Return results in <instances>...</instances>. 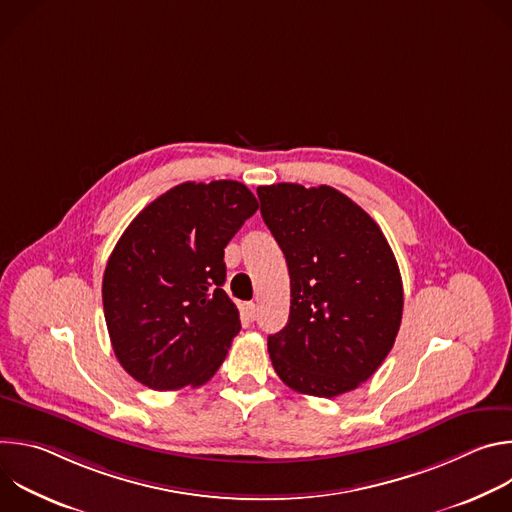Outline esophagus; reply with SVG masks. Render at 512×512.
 <instances>
[{"label":"esophagus","mask_w":512,"mask_h":512,"mask_svg":"<svg viewBox=\"0 0 512 512\" xmlns=\"http://www.w3.org/2000/svg\"><path fill=\"white\" fill-rule=\"evenodd\" d=\"M245 316H247V320H255V316H257V306H255L253 302L245 304Z\"/></svg>","instance_id":"34e87169"}]
</instances>
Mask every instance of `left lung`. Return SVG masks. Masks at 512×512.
Instances as JSON below:
<instances>
[{"label":"left lung","instance_id":"obj_1","mask_svg":"<svg viewBox=\"0 0 512 512\" xmlns=\"http://www.w3.org/2000/svg\"><path fill=\"white\" fill-rule=\"evenodd\" d=\"M261 216L289 269V320L267 338L279 379L338 397L371 379L403 316L395 255L373 218L330 186H259Z\"/></svg>","mask_w":512,"mask_h":512}]
</instances>
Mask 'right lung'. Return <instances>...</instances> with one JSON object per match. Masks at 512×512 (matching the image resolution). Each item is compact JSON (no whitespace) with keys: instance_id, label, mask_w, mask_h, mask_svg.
Instances as JSON below:
<instances>
[{"instance_id":"add662e5","label":"right lung","mask_w":512,"mask_h":512,"mask_svg":"<svg viewBox=\"0 0 512 512\" xmlns=\"http://www.w3.org/2000/svg\"><path fill=\"white\" fill-rule=\"evenodd\" d=\"M235 180L184 182L145 206L103 275V310L121 367L154 391L204 385L241 330L223 289L225 247L257 210Z\"/></svg>"}]
</instances>
